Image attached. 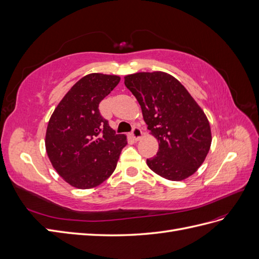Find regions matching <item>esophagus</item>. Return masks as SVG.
Listing matches in <instances>:
<instances>
[{"label": "esophagus", "mask_w": 259, "mask_h": 259, "mask_svg": "<svg viewBox=\"0 0 259 259\" xmlns=\"http://www.w3.org/2000/svg\"><path fill=\"white\" fill-rule=\"evenodd\" d=\"M142 130H140L138 126H134L132 130V136L134 137L135 140H138L140 137H142Z\"/></svg>", "instance_id": "34e87169"}]
</instances>
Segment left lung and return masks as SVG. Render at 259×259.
<instances>
[{"instance_id": "8db88e82", "label": "left lung", "mask_w": 259, "mask_h": 259, "mask_svg": "<svg viewBox=\"0 0 259 259\" xmlns=\"http://www.w3.org/2000/svg\"><path fill=\"white\" fill-rule=\"evenodd\" d=\"M124 84L159 140V151L147 159V165L169 180L191 176L205 160L211 143L209 123L202 109L185 86L167 73L131 74L125 76Z\"/></svg>"}]
</instances>
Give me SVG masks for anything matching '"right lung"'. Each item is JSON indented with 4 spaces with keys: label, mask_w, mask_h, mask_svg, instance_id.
Wrapping results in <instances>:
<instances>
[{
    "label": "right lung",
    "mask_w": 259,
    "mask_h": 259,
    "mask_svg": "<svg viewBox=\"0 0 259 259\" xmlns=\"http://www.w3.org/2000/svg\"><path fill=\"white\" fill-rule=\"evenodd\" d=\"M120 77L101 73L77 81L53 112L45 147L57 173L68 184L90 189L116 167L125 135L116 134L101 115L99 104L119 84Z\"/></svg>",
    "instance_id": "add662e5"
}]
</instances>
